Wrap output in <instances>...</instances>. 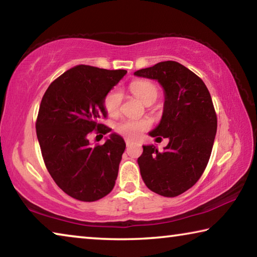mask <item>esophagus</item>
Listing matches in <instances>:
<instances>
[{
	"instance_id": "1",
	"label": "esophagus",
	"mask_w": 257,
	"mask_h": 257,
	"mask_svg": "<svg viewBox=\"0 0 257 257\" xmlns=\"http://www.w3.org/2000/svg\"><path fill=\"white\" fill-rule=\"evenodd\" d=\"M125 145L127 146H130V145H133L134 144V141H132V139H129V138H125Z\"/></svg>"
}]
</instances>
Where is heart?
<instances>
[{
    "instance_id": "heart-1",
    "label": "heart",
    "mask_w": 257,
    "mask_h": 257,
    "mask_svg": "<svg viewBox=\"0 0 257 257\" xmlns=\"http://www.w3.org/2000/svg\"><path fill=\"white\" fill-rule=\"evenodd\" d=\"M132 93L141 99L145 104L153 103L159 96V89L154 84L147 80H136L133 81L129 86ZM121 99H122V94L119 89H111L105 97L103 99L104 110L110 116L118 115L120 111ZM150 127V122L147 120H132V119H123L116 122L114 125L115 132L123 135L129 138H136L139 134L144 132Z\"/></svg>"
}]
</instances>
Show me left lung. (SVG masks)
Returning a JSON list of instances; mask_svg holds the SVG:
<instances>
[{
    "label": "left lung",
    "instance_id": "1",
    "mask_svg": "<svg viewBox=\"0 0 257 257\" xmlns=\"http://www.w3.org/2000/svg\"><path fill=\"white\" fill-rule=\"evenodd\" d=\"M158 80L165 101L161 122L150 135L169 139L163 152L143 146L137 162L147 188L176 197L191 188L203 175L214 143L217 119L203 80L176 61H164L135 72Z\"/></svg>",
    "mask_w": 257,
    "mask_h": 257
}]
</instances>
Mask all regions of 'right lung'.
Segmentation results:
<instances>
[{
    "instance_id": "add662e5",
    "label": "right lung",
    "mask_w": 257,
    "mask_h": 257,
    "mask_svg": "<svg viewBox=\"0 0 257 257\" xmlns=\"http://www.w3.org/2000/svg\"><path fill=\"white\" fill-rule=\"evenodd\" d=\"M125 73L81 64L56 78L42 98L36 134L43 160L55 184L78 201H98L115 185L124 141L111 134L92 146L88 137L111 132L99 121L106 118L103 99Z\"/></svg>"
}]
</instances>
